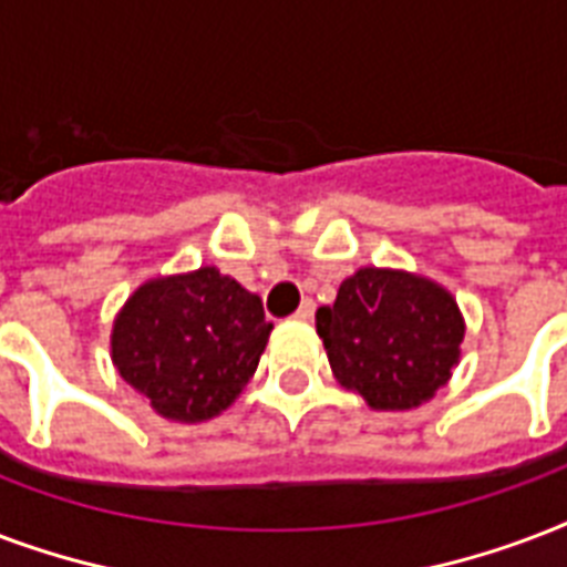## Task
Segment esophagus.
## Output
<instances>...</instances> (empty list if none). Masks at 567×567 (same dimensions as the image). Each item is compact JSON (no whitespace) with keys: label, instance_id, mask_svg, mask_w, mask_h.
<instances>
[{"label":"esophagus","instance_id":"1","mask_svg":"<svg viewBox=\"0 0 567 567\" xmlns=\"http://www.w3.org/2000/svg\"><path fill=\"white\" fill-rule=\"evenodd\" d=\"M313 313H316V301L313 298H305L292 319H298V322H310V319H313Z\"/></svg>","mask_w":567,"mask_h":567}]
</instances>
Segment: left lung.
Listing matches in <instances>:
<instances>
[{
  "label": "left lung",
  "mask_w": 567,
  "mask_h": 567,
  "mask_svg": "<svg viewBox=\"0 0 567 567\" xmlns=\"http://www.w3.org/2000/svg\"><path fill=\"white\" fill-rule=\"evenodd\" d=\"M316 331L346 390L375 411H411L450 381L464 319L441 284L367 266L340 284L331 307L316 310Z\"/></svg>",
  "instance_id": "1"
}]
</instances>
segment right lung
Instances as JSON below:
<instances>
[{
	"label": "right lung",
	"instance_id": "right-lung-1",
	"mask_svg": "<svg viewBox=\"0 0 567 567\" xmlns=\"http://www.w3.org/2000/svg\"><path fill=\"white\" fill-rule=\"evenodd\" d=\"M269 333L260 296L200 266L135 289L112 328V361L156 414L204 423L243 393Z\"/></svg>",
	"mask_w": 567,
	"mask_h": 567
}]
</instances>
